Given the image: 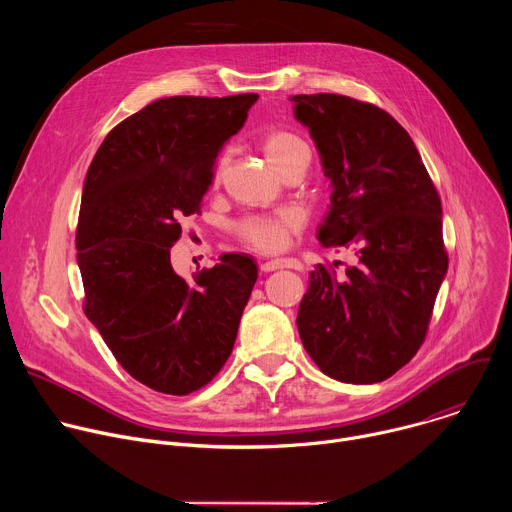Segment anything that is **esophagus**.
<instances>
[{
	"mask_svg": "<svg viewBox=\"0 0 512 512\" xmlns=\"http://www.w3.org/2000/svg\"><path fill=\"white\" fill-rule=\"evenodd\" d=\"M275 269H302V263L298 259H271L261 263V271L269 273Z\"/></svg>",
	"mask_w": 512,
	"mask_h": 512,
	"instance_id": "34e87169",
	"label": "esophagus"
}]
</instances>
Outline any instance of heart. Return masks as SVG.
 Returning a JSON list of instances; mask_svg holds the SVG:
<instances>
[{
	"label": "heart",
	"mask_w": 512,
	"mask_h": 512,
	"mask_svg": "<svg viewBox=\"0 0 512 512\" xmlns=\"http://www.w3.org/2000/svg\"><path fill=\"white\" fill-rule=\"evenodd\" d=\"M261 148L271 166L281 174L289 164L302 156H310L306 141L287 129H271L263 135ZM223 166H218L216 180L221 178ZM304 214L296 208H283L275 214L247 216L235 225V233L241 241L263 253H277L289 247L291 239L302 229Z\"/></svg>",
	"instance_id": "1"
}]
</instances>
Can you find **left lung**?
<instances>
[{
  "instance_id": "left-lung-1",
  "label": "left lung",
  "mask_w": 512,
  "mask_h": 512,
  "mask_svg": "<svg viewBox=\"0 0 512 512\" xmlns=\"http://www.w3.org/2000/svg\"><path fill=\"white\" fill-rule=\"evenodd\" d=\"M291 101L332 184L318 241L356 253L342 275L338 261L310 273L300 338L324 375L381 383L425 340L448 271L442 200L413 139L387 111L332 93Z\"/></svg>"
}]
</instances>
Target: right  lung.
Returning a JSON list of instances; mask_svg holds the SVG:
<instances>
[{
	"mask_svg": "<svg viewBox=\"0 0 512 512\" xmlns=\"http://www.w3.org/2000/svg\"><path fill=\"white\" fill-rule=\"evenodd\" d=\"M257 99L154 101L113 127L89 166L77 227L83 310L121 367L158 393L188 395L218 375L257 281L245 253L221 255L194 281L170 261L180 218L200 212L218 152Z\"/></svg>",
	"mask_w": 512,
	"mask_h": 512,
	"instance_id": "right-lung-1",
	"label": "right lung"
}]
</instances>
